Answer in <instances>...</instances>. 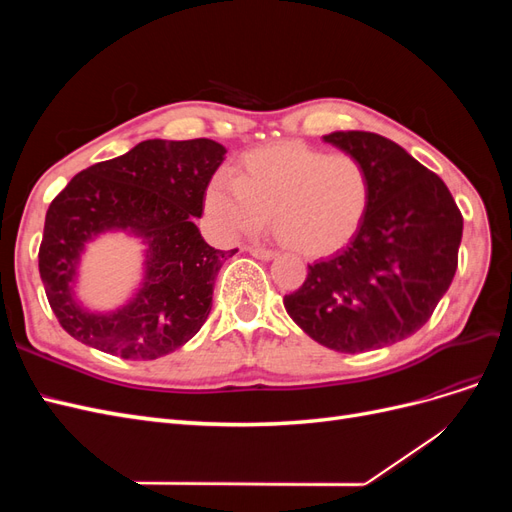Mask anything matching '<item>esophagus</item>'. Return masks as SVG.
I'll return each mask as SVG.
<instances>
[{"mask_svg": "<svg viewBox=\"0 0 512 512\" xmlns=\"http://www.w3.org/2000/svg\"><path fill=\"white\" fill-rule=\"evenodd\" d=\"M250 254L258 260H273L277 258V252L273 250H267V247H250Z\"/></svg>", "mask_w": 512, "mask_h": 512, "instance_id": "esophagus-1", "label": "esophagus"}]
</instances>
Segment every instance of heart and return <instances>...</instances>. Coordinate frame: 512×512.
Listing matches in <instances>:
<instances>
[{"label":"heart","mask_w":512,"mask_h":512,"mask_svg":"<svg viewBox=\"0 0 512 512\" xmlns=\"http://www.w3.org/2000/svg\"><path fill=\"white\" fill-rule=\"evenodd\" d=\"M369 203L371 177L359 158L301 143L245 153L237 177L215 175L205 194L226 237L256 235L271 218L275 237L305 256H327L350 243Z\"/></svg>","instance_id":"heart-1"}]
</instances>
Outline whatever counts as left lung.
<instances>
[{"instance_id":"1","label":"left lung","mask_w":512,"mask_h":512,"mask_svg":"<svg viewBox=\"0 0 512 512\" xmlns=\"http://www.w3.org/2000/svg\"><path fill=\"white\" fill-rule=\"evenodd\" d=\"M359 158L371 177L367 218L346 250L307 265L288 316L337 352L391 346L416 333L451 286L463 218L444 181L374 132L324 136Z\"/></svg>"}]
</instances>
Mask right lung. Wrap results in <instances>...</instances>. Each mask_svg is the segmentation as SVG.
<instances>
[{
  "instance_id": "add662e5",
  "label": "right lung",
  "mask_w": 512,
  "mask_h": 512,
  "mask_svg": "<svg viewBox=\"0 0 512 512\" xmlns=\"http://www.w3.org/2000/svg\"><path fill=\"white\" fill-rule=\"evenodd\" d=\"M224 156V145L211 138H153L81 170L55 196L46 211L38 267L46 299L66 333L121 359L153 361L200 331L222 262L237 252L215 250L194 224ZM111 229L144 239L146 277L123 308L89 313L75 301V267L84 245Z\"/></svg>"
}]
</instances>
